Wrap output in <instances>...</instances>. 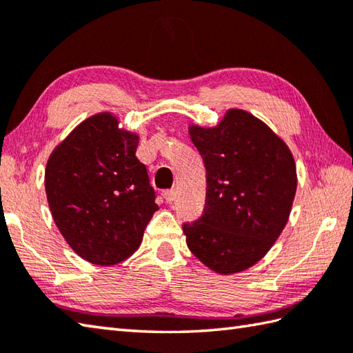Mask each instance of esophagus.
<instances>
[{
	"mask_svg": "<svg viewBox=\"0 0 353 353\" xmlns=\"http://www.w3.org/2000/svg\"><path fill=\"white\" fill-rule=\"evenodd\" d=\"M162 196H163L165 200L168 201V203H172V201L176 200V190H167V191H163Z\"/></svg>",
	"mask_w": 353,
	"mask_h": 353,
	"instance_id": "1",
	"label": "esophagus"
}]
</instances>
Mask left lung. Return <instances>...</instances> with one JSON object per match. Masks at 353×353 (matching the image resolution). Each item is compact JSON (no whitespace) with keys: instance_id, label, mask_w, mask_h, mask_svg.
Listing matches in <instances>:
<instances>
[{"instance_id":"8db88e82","label":"left lung","mask_w":353,"mask_h":353,"mask_svg":"<svg viewBox=\"0 0 353 353\" xmlns=\"http://www.w3.org/2000/svg\"><path fill=\"white\" fill-rule=\"evenodd\" d=\"M206 168V205L183 223L190 250L221 274L252 267L288 221L296 165L285 142L258 118L229 110L215 129H190Z\"/></svg>"}]
</instances>
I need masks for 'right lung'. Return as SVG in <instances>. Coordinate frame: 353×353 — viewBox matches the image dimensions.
Wrapping results in <instances>:
<instances>
[{
    "label": "right lung",
    "mask_w": 353,
    "mask_h": 353,
    "mask_svg": "<svg viewBox=\"0 0 353 353\" xmlns=\"http://www.w3.org/2000/svg\"><path fill=\"white\" fill-rule=\"evenodd\" d=\"M137 147V134L118 129L110 114H99L77 125L48 159L45 191L52 219L71 249L92 264L129 258L159 209Z\"/></svg>",
    "instance_id": "obj_1"
}]
</instances>
